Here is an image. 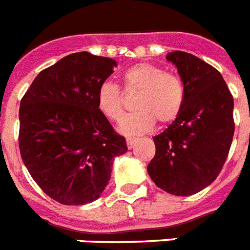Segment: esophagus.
<instances>
[{"mask_svg": "<svg viewBox=\"0 0 250 250\" xmlns=\"http://www.w3.org/2000/svg\"><path fill=\"white\" fill-rule=\"evenodd\" d=\"M135 143H137V139H135V138H127L126 139V144L129 149H131V148L135 146Z\"/></svg>", "mask_w": 250, "mask_h": 250, "instance_id": "1", "label": "esophagus"}]
</instances>
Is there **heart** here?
<instances>
[{
  "instance_id": "heart-1",
  "label": "heart",
  "mask_w": 250,
  "mask_h": 250,
  "mask_svg": "<svg viewBox=\"0 0 250 250\" xmlns=\"http://www.w3.org/2000/svg\"><path fill=\"white\" fill-rule=\"evenodd\" d=\"M124 89L127 94L138 92L134 107L120 125L121 133L139 135L149 131L156 121L165 125L180 115L184 104V85L176 75L165 73L153 63L140 62L130 66L123 74ZM97 108L111 121H120L125 113V97L116 84L104 82L96 94Z\"/></svg>"
}]
</instances>
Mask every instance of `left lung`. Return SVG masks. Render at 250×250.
Segmentation results:
<instances>
[{"instance_id":"8db88e82","label":"left lung","mask_w":250,"mask_h":250,"mask_svg":"<svg viewBox=\"0 0 250 250\" xmlns=\"http://www.w3.org/2000/svg\"><path fill=\"white\" fill-rule=\"evenodd\" d=\"M184 84V104L176 120L156 137L147 170L162 190L187 197L203 190L221 172L234 137V98L218 70L197 56H166Z\"/></svg>"}]
</instances>
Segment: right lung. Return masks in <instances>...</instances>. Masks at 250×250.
<instances>
[{
	"mask_svg": "<svg viewBox=\"0 0 250 250\" xmlns=\"http://www.w3.org/2000/svg\"><path fill=\"white\" fill-rule=\"evenodd\" d=\"M113 59L76 52L42 70L22 97L19 148L38 187L65 206L96 201L111 179L125 138L97 108Z\"/></svg>",
	"mask_w": 250,
	"mask_h": 250,
	"instance_id": "obj_1",
	"label": "right lung"
}]
</instances>
